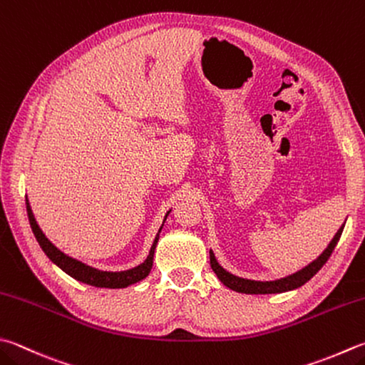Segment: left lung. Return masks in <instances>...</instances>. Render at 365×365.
Segmentation results:
<instances>
[{
	"instance_id": "left-lung-1",
	"label": "left lung",
	"mask_w": 365,
	"mask_h": 365,
	"mask_svg": "<svg viewBox=\"0 0 365 365\" xmlns=\"http://www.w3.org/2000/svg\"><path fill=\"white\" fill-rule=\"evenodd\" d=\"M343 227H345V224H343L339 229V232L335 233L332 242L327 245V247L324 251H322L319 257H316L313 262H310L307 267L302 268V270L289 274V277L279 278V279L257 281V279H247V278L237 277V274L227 272L225 268L217 262L215 252H212L211 250H210V264H211L212 272H215L216 277L219 278V281H221L224 286L229 287V289L235 291V292H242V294H281V292L294 291V289H297V287L304 286L307 281H310L314 277V274L321 270L322 265L327 262V259L331 257L334 247L336 246V243H339V240L341 237Z\"/></svg>"
}]
</instances>
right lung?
Segmentation results:
<instances>
[{
	"label": "right lung",
	"instance_id": "right-lung-1",
	"mask_svg": "<svg viewBox=\"0 0 365 365\" xmlns=\"http://www.w3.org/2000/svg\"><path fill=\"white\" fill-rule=\"evenodd\" d=\"M26 202V215H29V221L31 225V230L36 237L38 243L41 246V250L44 251V254L49 257L52 262L61 268L66 274H70L71 278L81 281L84 284H91L95 287H109V289H122V287H128L138 281L144 279L150 273V268H153V260H154V251L157 242H159V235L162 232L163 222L167 221V216L170 215V211H167V215L163 217V222L160 225L159 232L153 242V246H150L148 257L143 260L140 265H136L133 268H128V270H120V272H108V270H100V268H95L92 265H87L82 262V260L74 259L71 256H68L63 251H60L57 246H55L49 238L44 235V232L41 230V227L38 225L36 219H34V215L31 211V206L29 202V197H25Z\"/></svg>",
	"mask_w": 365,
	"mask_h": 365
}]
</instances>
